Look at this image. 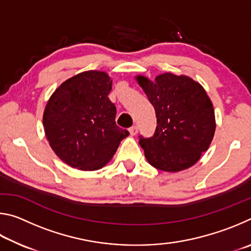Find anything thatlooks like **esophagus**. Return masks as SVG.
<instances>
[{
	"instance_id": "1",
	"label": "esophagus",
	"mask_w": 251,
	"mask_h": 251,
	"mask_svg": "<svg viewBox=\"0 0 251 251\" xmlns=\"http://www.w3.org/2000/svg\"><path fill=\"white\" fill-rule=\"evenodd\" d=\"M128 131H129L131 136H135L136 134L138 133V127L137 126H131L130 128L128 129Z\"/></svg>"
}]
</instances>
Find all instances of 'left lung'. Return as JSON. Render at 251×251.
<instances>
[{"label": "left lung", "instance_id": "obj_1", "mask_svg": "<svg viewBox=\"0 0 251 251\" xmlns=\"http://www.w3.org/2000/svg\"><path fill=\"white\" fill-rule=\"evenodd\" d=\"M137 80L154 106L157 126L150 138L139 135V145L151 166L164 172L192 167L209 147L215 134L214 107L199 83L188 76L158 75L154 82Z\"/></svg>", "mask_w": 251, "mask_h": 251}]
</instances>
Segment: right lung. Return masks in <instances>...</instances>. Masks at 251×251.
<instances>
[{"label": "right lung", "mask_w": 251, "mask_h": 251, "mask_svg": "<svg viewBox=\"0 0 251 251\" xmlns=\"http://www.w3.org/2000/svg\"><path fill=\"white\" fill-rule=\"evenodd\" d=\"M109 76L88 71L65 80L48 101L43 125L52 150L64 163L96 171L108 163L128 131L116 125L108 99Z\"/></svg>", "instance_id": "right-lung-1"}]
</instances>
